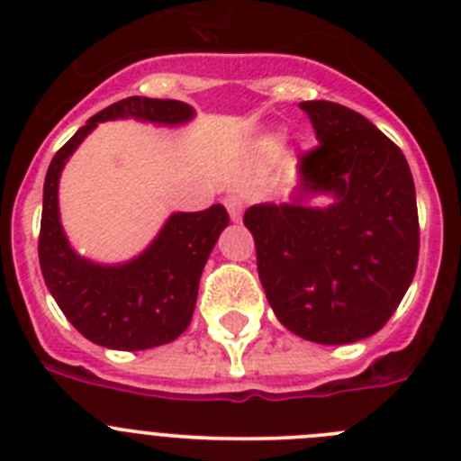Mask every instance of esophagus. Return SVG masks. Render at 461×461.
I'll return each mask as SVG.
<instances>
[{"label":"esophagus","instance_id":"obj_1","mask_svg":"<svg viewBox=\"0 0 461 461\" xmlns=\"http://www.w3.org/2000/svg\"><path fill=\"white\" fill-rule=\"evenodd\" d=\"M223 203H226V210L228 214H230V219H233V221H242V214H244L242 198H238V195H228Z\"/></svg>","mask_w":461,"mask_h":461}]
</instances>
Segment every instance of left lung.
<instances>
[{"label":"left lung","mask_w":461,"mask_h":461,"mask_svg":"<svg viewBox=\"0 0 461 461\" xmlns=\"http://www.w3.org/2000/svg\"><path fill=\"white\" fill-rule=\"evenodd\" d=\"M319 148L288 203L244 212L276 319L316 344H353L388 323L420 249L413 175L402 149L356 110L303 101ZM328 194L325 206L311 198Z\"/></svg>","instance_id":"left-lung-1"}]
</instances>
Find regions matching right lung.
Here are the masks:
<instances>
[{
	"label": "right lung",
	"mask_w": 461,
	"mask_h": 461,
	"mask_svg": "<svg viewBox=\"0 0 461 461\" xmlns=\"http://www.w3.org/2000/svg\"><path fill=\"white\" fill-rule=\"evenodd\" d=\"M194 117L195 110L185 101L129 96L89 117L50 161L43 185L41 272L68 323L94 344L145 351L177 339L189 328L203 267L230 219L223 205L173 212L140 254L122 263H96L73 249L64 233L59 217L64 166L101 122L136 120L175 129Z\"/></svg>",
	"instance_id": "1"
}]
</instances>
